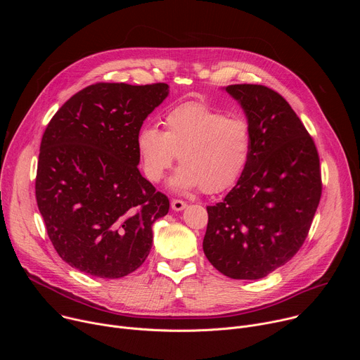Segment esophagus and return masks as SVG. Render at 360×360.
Here are the masks:
<instances>
[{
    "label": "esophagus",
    "instance_id": "1",
    "mask_svg": "<svg viewBox=\"0 0 360 360\" xmlns=\"http://www.w3.org/2000/svg\"><path fill=\"white\" fill-rule=\"evenodd\" d=\"M171 208L174 211H182L186 208V202L182 199H172L171 200Z\"/></svg>",
    "mask_w": 360,
    "mask_h": 360
}]
</instances>
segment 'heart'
Returning a JSON list of instances; mask_svg holds the SVG:
<instances>
[{"mask_svg":"<svg viewBox=\"0 0 360 360\" xmlns=\"http://www.w3.org/2000/svg\"><path fill=\"white\" fill-rule=\"evenodd\" d=\"M165 131L145 125L136 135V150L145 178L158 184L176 155L182 165L171 186L219 193L243 175L252 153V127L242 114H229L205 102L186 101L164 118Z\"/></svg>","mask_w":360,"mask_h":360,"instance_id":"b5f03b06","label":"heart"}]
</instances>
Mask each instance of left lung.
<instances>
[{"instance_id":"obj_1","label":"left lung","mask_w":360,"mask_h":360,"mask_svg":"<svg viewBox=\"0 0 360 360\" xmlns=\"http://www.w3.org/2000/svg\"><path fill=\"white\" fill-rule=\"evenodd\" d=\"M252 127V153L238 184L207 207L203 252L232 279H261L290 261L309 233L322 195L314 138L288 101L265 85L235 84Z\"/></svg>"}]
</instances>
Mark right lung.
<instances>
[{"mask_svg":"<svg viewBox=\"0 0 360 360\" xmlns=\"http://www.w3.org/2000/svg\"><path fill=\"white\" fill-rule=\"evenodd\" d=\"M167 95L164 82H96L48 122L35 198L51 242L72 268L117 279L146 259L152 225L168 214L169 199L141 175L136 135Z\"/></svg>","mask_w":360,"mask_h":360,"instance_id":"1","label":"right lung"}]
</instances>
